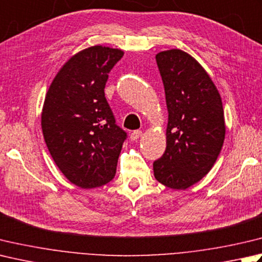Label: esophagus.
Returning <instances> with one entry per match:
<instances>
[{
  "label": "esophagus",
  "instance_id": "1",
  "mask_svg": "<svg viewBox=\"0 0 262 262\" xmlns=\"http://www.w3.org/2000/svg\"><path fill=\"white\" fill-rule=\"evenodd\" d=\"M141 136H142V132L141 130H135V132H133L132 134H130V140L132 141H136Z\"/></svg>",
  "mask_w": 262,
  "mask_h": 262
}]
</instances>
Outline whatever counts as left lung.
I'll list each match as a JSON object with an SVG mask.
<instances>
[{"mask_svg": "<svg viewBox=\"0 0 262 262\" xmlns=\"http://www.w3.org/2000/svg\"><path fill=\"white\" fill-rule=\"evenodd\" d=\"M168 109L167 147L153 162L155 177L186 189L211 170L224 144L223 102L206 69L192 55L171 49L156 55Z\"/></svg>", "mask_w": 262, "mask_h": 262, "instance_id": "left-lung-1", "label": "left lung"}]
</instances>
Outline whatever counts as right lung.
Segmentation results:
<instances>
[{
	"mask_svg": "<svg viewBox=\"0 0 262 262\" xmlns=\"http://www.w3.org/2000/svg\"><path fill=\"white\" fill-rule=\"evenodd\" d=\"M124 51L95 45L74 54L55 75L42 109L43 136L70 183L95 188L111 182L126 133L104 96L109 73Z\"/></svg>",
	"mask_w": 262,
	"mask_h": 262,
	"instance_id": "add662e5",
	"label": "right lung"
}]
</instances>
